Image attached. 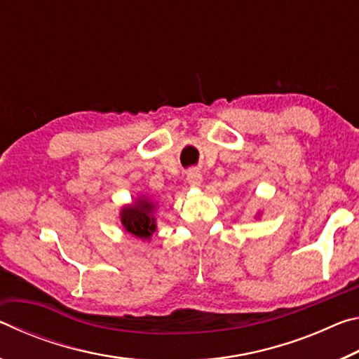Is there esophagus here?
Instances as JSON below:
<instances>
[{
	"mask_svg": "<svg viewBox=\"0 0 359 359\" xmlns=\"http://www.w3.org/2000/svg\"><path fill=\"white\" fill-rule=\"evenodd\" d=\"M187 180L191 187H199L203 182V175L198 171V169H190V171L187 172Z\"/></svg>",
	"mask_w": 359,
	"mask_h": 359,
	"instance_id": "34e87169",
	"label": "esophagus"
}]
</instances>
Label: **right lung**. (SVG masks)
Here are the masks:
<instances>
[{"label": "right lung", "instance_id": "add662e5", "mask_svg": "<svg viewBox=\"0 0 359 359\" xmlns=\"http://www.w3.org/2000/svg\"><path fill=\"white\" fill-rule=\"evenodd\" d=\"M151 212H154V204L145 199H139L136 204L121 210V224L128 233L137 236V238H149L156 229Z\"/></svg>", "mask_w": 359, "mask_h": 359}]
</instances>
